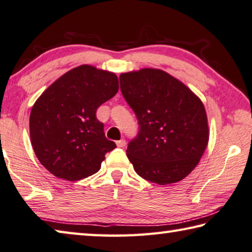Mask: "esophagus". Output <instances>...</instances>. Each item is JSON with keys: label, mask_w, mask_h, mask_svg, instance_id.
Wrapping results in <instances>:
<instances>
[{"label": "esophagus", "mask_w": 252, "mask_h": 252, "mask_svg": "<svg viewBox=\"0 0 252 252\" xmlns=\"http://www.w3.org/2000/svg\"><path fill=\"white\" fill-rule=\"evenodd\" d=\"M116 144H117L118 147H125L126 146V140L121 139V140H118V142H116Z\"/></svg>", "instance_id": "esophagus-1"}]
</instances>
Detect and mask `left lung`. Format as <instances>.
<instances>
[{
  "mask_svg": "<svg viewBox=\"0 0 252 252\" xmlns=\"http://www.w3.org/2000/svg\"><path fill=\"white\" fill-rule=\"evenodd\" d=\"M139 130L127 157L140 177L158 185L180 182L199 162L209 139L202 101L177 78L156 68L119 76Z\"/></svg>",
  "mask_w": 252,
  "mask_h": 252,
  "instance_id": "1",
  "label": "left lung"
}]
</instances>
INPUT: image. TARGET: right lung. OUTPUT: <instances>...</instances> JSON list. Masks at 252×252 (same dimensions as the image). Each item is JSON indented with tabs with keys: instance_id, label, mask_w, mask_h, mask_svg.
<instances>
[{
	"instance_id": "right-lung-1",
	"label": "right lung",
	"mask_w": 252,
	"mask_h": 252,
	"mask_svg": "<svg viewBox=\"0 0 252 252\" xmlns=\"http://www.w3.org/2000/svg\"><path fill=\"white\" fill-rule=\"evenodd\" d=\"M117 92L114 73L81 65L38 97L30 115L31 143L51 174L75 182L100 169L105 154L116 144L106 138L96 110Z\"/></svg>"
}]
</instances>
